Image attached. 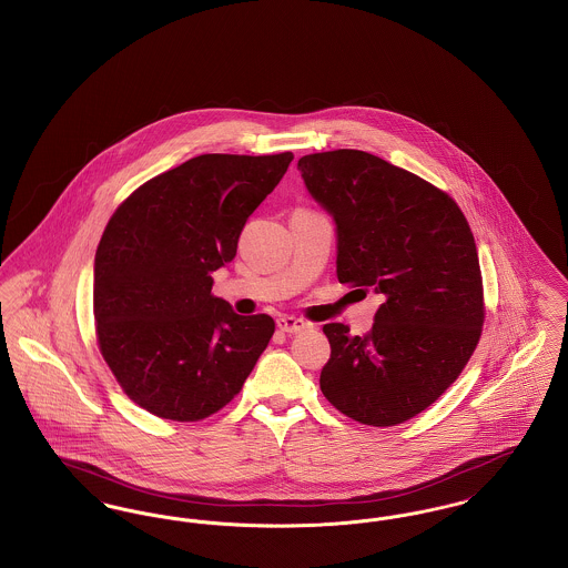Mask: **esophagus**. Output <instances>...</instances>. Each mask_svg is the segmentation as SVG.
<instances>
[{"mask_svg": "<svg viewBox=\"0 0 568 568\" xmlns=\"http://www.w3.org/2000/svg\"><path fill=\"white\" fill-rule=\"evenodd\" d=\"M276 326H278L283 333L296 334L302 333L304 328H308V322L285 315V317H278V320H276Z\"/></svg>", "mask_w": 568, "mask_h": 568, "instance_id": "obj_1", "label": "esophagus"}]
</instances>
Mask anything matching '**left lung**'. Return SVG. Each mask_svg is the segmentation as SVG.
<instances>
[{
  "mask_svg": "<svg viewBox=\"0 0 568 568\" xmlns=\"http://www.w3.org/2000/svg\"><path fill=\"white\" fill-rule=\"evenodd\" d=\"M302 180L336 225V276L379 296L371 333L326 324L320 388L371 427L427 409L459 377L485 322L476 242L459 205L423 178L361 150L302 156Z\"/></svg>",
  "mask_w": 568,
  "mask_h": 568,
  "instance_id": "1",
  "label": "left lung"
}]
</instances>
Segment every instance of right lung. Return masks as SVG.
I'll return each instance as SVG.
<instances>
[{"label": "right lung", "instance_id": "right-lung-1", "mask_svg": "<svg viewBox=\"0 0 568 568\" xmlns=\"http://www.w3.org/2000/svg\"><path fill=\"white\" fill-rule=\"evenodd\" d=\"M292 152L201 154L141 184L109 219L94 260L102 358L150 414L195 423L225 407L266 349L274 320L212 296L246 219Z\"/></svg>", "mask_w": 568, "mask_h": 568}]
</instances>
